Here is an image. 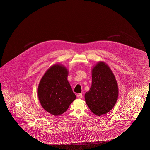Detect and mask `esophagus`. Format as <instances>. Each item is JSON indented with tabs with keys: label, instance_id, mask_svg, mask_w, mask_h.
Here are the masks:
<instances>
[{
	"label": "esophagus",
	"instance_id": "1",
	"mask_svg": "<svg viewBox=\"0 0 150 150\" xmlns=\"http://www.w3.org/2000/svg\"><path fill=\"white\" fill-rule=\"evenodd\" d=\"M77 96L78 98H82L83 97V95H82V93H79V94H78L77 95Z\"/></svg>",
	"mask_w": 150,
	"mask_h": 150
}]
</instances>
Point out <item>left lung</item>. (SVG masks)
I'll return each mask as SVG.
<instances>
[{
  "instance_id": "left-lung-1",
  "label": "left lung",
  "mask_w": 150,
  "mask_h": 150,
  "mask_svg": "<svg viewBox=\"0 0 150 150\" xmlns=\"http://www.w3.org/2000/svg\"><path fill=\"white\" fill-rule=\"evenodd\" d=\"M91 87L84 95L86 102L92 113L100 116L113 109L118 99L116 79L110 67L100 61L91 70Z\"/></svg>"
}]
</instances>
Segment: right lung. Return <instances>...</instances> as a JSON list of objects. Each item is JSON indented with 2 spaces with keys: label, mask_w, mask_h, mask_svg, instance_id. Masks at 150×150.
I'll use <instances>...</instances> for the list:
<instances>
[{
  "label": "right lung",
  "mask_w": 150,
  "mask_h": 150,
  "mask_svg": "<svg viewBox=\"0 0 150 150\" xmlns=\"http://www.w3.org/2000/svg\"><path fill=\"white\" fill-rule=\"evenodd\" d=\"M68 70L63 65L51 66L42 77L37 93L41 106L55 116L64 113L76 99L67 80Z\"/></svg>",
  "instance_id": "1"
}]
</instances>
